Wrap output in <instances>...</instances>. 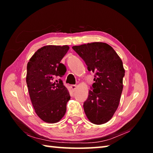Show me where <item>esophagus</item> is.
I'll return each instance as SVG.
<instances>
[{
	"label": "esophagus",
	"mask_w": 153,
	"mask_h": 153,
	"mask_svg": "<svg viewBox=\"0 0 153 153\" xmlns=\"http://www.w3.org/2000/svg\"><path fill=\"white\" fill-rule=\"evenodd\" d=\"M76 85H70V88H71V89L73 91H74L76 89Z\"/></svg>",
	"instance_id": "esophagus-1"
}]
</instances>
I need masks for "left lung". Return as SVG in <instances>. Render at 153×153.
I'll use <instances>...</instances> for the list:
<instances>
[{"instance_id": "1", "label": "left lung", "mask_w": 153, "mask_h": 153, "mask_svg": "<svg viewBox=\"0 0 153 153\" xmlns=\"http://www.w3.org/2000/svg\"><path fill=\"white\" fill-rule=\"evenodd\" d=\"M89 71L95 72L93 91L83 104L87 118L94 124L105 123L118 108L123 90L125 70L121 58L109 45L102 42L72 47Z\"/></svg>"}]
</instances>
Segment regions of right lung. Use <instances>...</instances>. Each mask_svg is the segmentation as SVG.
Returning a JSON list of instances; mask_svg holds the SVG:
<instances>
[{
  "label": "right lung",
  "instance_id": "right-lung-1",
  "mask_svg": "<svg viewBox=\"0 0 153 153\" xmlns=\"http://www.w3.org/2000/svg\"><path fill=\"white\" fill-rule=\"evenodd\" d=\"M70 47L47 45L38 49L27 65L26 83L35 112L45 122L54 123L66 111L70 93L62 81L53 82L55 76H64L66 68L60 63Z\"/></svg>",
  "mask_w": 153,
  "mask_h": 153
}]
</instances>
